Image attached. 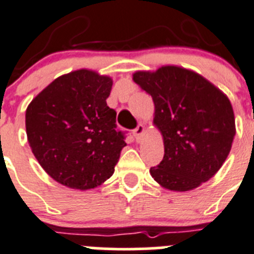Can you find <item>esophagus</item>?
Wrapping results in <instances>:
<instances>
[{
    "instance_id": "obj_1",
    "label": "esophagus",
    "mask_w": 254,
    "mask_h": 254,
    "mask_svg": "<svg viewBox=\"0 0 254 254\" xmlns=\"http://www.w3.org/2000/svg\"><path fill=\"white\" fill-rule=\"evenodd\" d=\"M144 130H145V127H144L143 124H139L138 127H136L134 130H132V135H134L136 140H140V138H141V135H143Z\"/></svg>"
}]
</instances>
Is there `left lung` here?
I'll return each instance as SVG.
<instances>
[{
    "label": "left lung",
    "instance_id": "8db88e82",
    "mask_svg": "<svg viewBox=\"0 0 254 254\" xmlns=\"http://www.w3.org/2000/svg\"><path fill=\"white\" fill-rule=\"evenodd\" d=\"M134 81L153 98L154 124L164 138V158L151 177L170 190L196 188L220 169L236 134L231 101L208 80L186 68L138 71Z\"/></svg>",
    "mask_w": 254,
    "mask_h": 254
}]
</instances>
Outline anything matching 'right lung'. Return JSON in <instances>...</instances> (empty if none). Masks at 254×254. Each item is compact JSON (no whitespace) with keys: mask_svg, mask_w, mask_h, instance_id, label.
Here are the masks:
<instances>
[{"mask_svg":"<svg viewBox=\"0 0 254 254\" xmlns=\"http://www.w3.org/2000/svg\"><path fill=\"white\" fill-rule=\"evenodd\" d=\"M108 76L77 70L58 77L26 110V132L45 172L68 188H95L113 175L127 145L106 104Z\"/></svg>","mask_w":254,"mask_h":254,"instance_id":"1","label":"right lung"}]
</instances>
